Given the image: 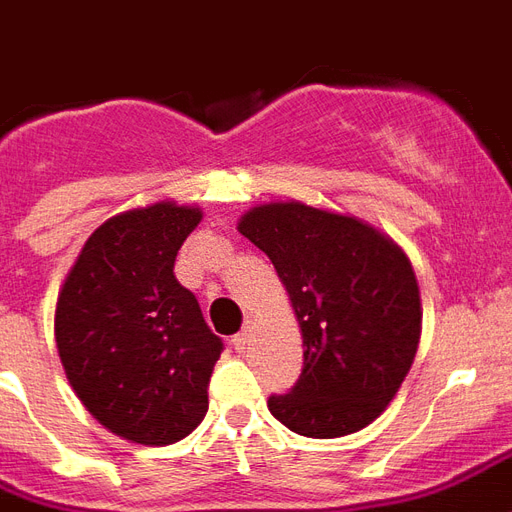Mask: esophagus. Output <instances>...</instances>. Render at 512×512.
I'll list each match as a JSON object with an SVG mask.
<instances>
[{
	"label": "esophagus",
	"instance_id": "esophagus-1",
	"mask_svg": "<svg viewBox=\"0 0 512 512\" xmlns=\"http://www.w3.org/2000/svg\"><path fill=\"white\" fill-rule=\"evenodd\" d=\"M248 343H251V329H242L240 334H234L232 345H234V351H237V353L245 351V348H248Z\"/></svg>",
	"mask_w": 512,
	"mask_h": 512
}]
</instances>
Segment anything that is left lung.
<instances>
[{
    "label": "left lung",
    "instance_id": "1",
    "mask_svg": "<svg viewBox=\"0 0 512 512\" xmlns=\"http://www.w3.org/2000/svg\"><path fill=\"white\" fill-rule=\"evenodd\" d=\"M237 232L270 256L305 348L288 394L267 407L305 437H345L397 397L421 340V294L407 253L356 215L297 199L264 202Z\"/></svg>",
    "mask_w": 512,
    "mask_h": 512
}]
</instances>
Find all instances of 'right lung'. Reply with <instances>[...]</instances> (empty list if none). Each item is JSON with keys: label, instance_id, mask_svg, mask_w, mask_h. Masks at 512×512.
Here are the masks:
<instances>
[{"label": "right lung", "instance_id": "add662e5", "mask_svg": "<svg viewBox=\"0 0 512 512\" xmlns=\"http://www.w3.org/2000/svg\"><path fill=\"white\" fill-rule=\"evenodd\" d=\"M202 210L153 202L107 218L83 245L56 302V348L86 410L137 445H172L207 413L224 343L175 256Z\"/></svg>", "mask_w": 512, "mask_h": 512}]
</instances>
